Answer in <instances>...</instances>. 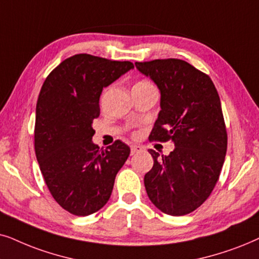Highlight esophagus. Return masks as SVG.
<instances>
[{"label":"esophagus","mask_w":259,"mask_h":259,"mask_svg":"<svg viewBox=\"0 0 259 259\" xmlns=\"http://www.w3.org/2000/svg\"><path fill=\"white\" fill-rule=\"evenodd\" d=\"M143 149V147L139 146V144H133L132 147H130V151H132V155L139 153V151H141Z\"/></svg>","instance_id":"obj_1"}]
</instances>
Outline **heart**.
<instances>
[{
	"mask_svg": "<svg viewBox=\"0 0 259 259\" xmlns=\"http://www.w3.org/2000/svg\"><path fill=\"white\" fill-rule=\"evenodd\" d=\"M149 85H151L149 81H147V80H140V81L136 82L134 88H143V86H149Z\"/></svg>",
	"mask_w": 259,
	"mask_h": 259,
	"instance_id": "heart-1",
	"label": "heart"
}]
</instances>
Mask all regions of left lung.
<instances>
[{"label": "left lung", "instance_id": "1", "mask_svg": "<svg viewBox=\"0 0 259 259\" xmlns=\"http://www.w3.org/2000/svg\"><path fill=\"white\" fill-rule=\"evenodd\" d=\"M135 65L161 92L149 140L175 146L168 156L149 150L154 165L144 175L147 194L165 214H188L211 195L225 161L227 133L218 91L207 74L185 60Z\"/></svg>", "mask_w": 259, "mask_h": 259}]
</instances>
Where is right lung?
Instances as JSON below:
<instances>
[{"mask_svg":"<svg viewBox=\"0 0 259 259\" xmlns=\"http://www.w3.org/2000/svg\"><path fill=\"white\" fill-rule=\"evenodd\" d=\"M130 61L75 54L47 75L36 103L34 147L48 189L55 201L74 215L85 217L104 206L116 174L130 148L117 140L105 150L92 142L99 97Z\"/></svg>","mask_w":259,"mask_h":259,"instance_id":"1","label":"right lung"}]
</instances>
